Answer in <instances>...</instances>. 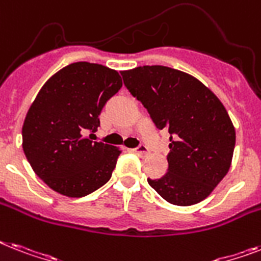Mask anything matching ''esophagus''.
Returning a JSON list of instances; mask_svg holds the SVG:
<instances>
[{"instance_id":"1","label":"esophagus","mask_w":261,"mask_h":261,"mask_svg":"<svg viewBox=\"0 0 261 261\" xmlns=\"http://www.w3.org/2000/svg\"><path fill=\"white\" fill-rule=\"evenodd\" d=\"M134 152H137V154H141V155H147L149 154V149L146 147V146L141 145L139 147H137V149L133 150Z\"/></svg>"}]
</instances>
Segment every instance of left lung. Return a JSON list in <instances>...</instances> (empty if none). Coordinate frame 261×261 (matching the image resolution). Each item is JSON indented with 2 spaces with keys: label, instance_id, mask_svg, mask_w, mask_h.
Wrapping results in <instances>:
<instances>
[{
  "label": "left lung",
  "instance_id": "obj_1",
  "mask_svg": "<svg viewBox=\"0 0 261 261\" xmlns=\"http://www.w3.org/2000/svg\"><path fill=\"white\" fill-rule=\"evenodd\" d=\"M156 128L169 130L167 173L147 182L164 200L189 206L205 200L229 170L236 131L220 99L194 76L164 65L120 72Z\"/></svg>",
  "mask_w": 261,
  "mask_h": 261
}]
</instances>
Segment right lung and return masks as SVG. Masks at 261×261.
Masks as SVG:
<instances>
[{
    "label": "right lung",
    "instance_id": "1",
    "mask_svg": "<svg viewBox=\"0 0 261 261\" xmlns=\"http://www.w3.org/2000/svg\"><path fill=\"white\" fill-rule=\"evenodd\" d=\"M122 86L115 69L77 61L41 87L22 124V149L50 189L77 198L111 178L122 150L91 141L87 134L100 126L101 110Z\"/></svg>",
    "mask_w": 261,
    "mask_h": 261
}]
</instances>
